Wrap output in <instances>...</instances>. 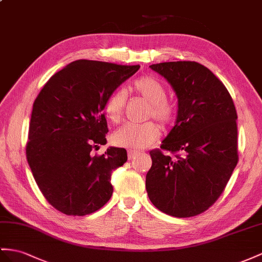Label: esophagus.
<instances>
[{"label":"esophagus","instance_id":"esophagus-1","mask_svg":"<svg viewBox=\"0 0 262 262\" xmlns=\"http://www.w3.org/2000/svg\"><path fill=\"white\" fill-rule=\"evenodd\" d=\"M136 155H137V151H135V150H128V151H127V156H128L129 160H132L133 158H135Z\"/></svg>","mask_w":262,"mask_h":262}]
</instances>
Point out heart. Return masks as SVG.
Returning <instances> with one entry per match:
<instances>
[{"instance_id": "heart-1", "label": "heart", "mask_w": 262, "mask_h": 262, "mask_svg": "<svg viewBox=\"0 0 262 262\" xmlns=\"http://www.w3.org/2000/svg\"><path fill=\"white\" fill-rule=\"evenodd\" d=\"M132 89L150 104L149 117L156 118L163 125H169L175 120L177 115L176 108L167 100V91L159 80L151 76H142L134 80ZM125 105L126 96L124 92H113L106 98L104 104L106 118L114 124L120 122L124 115ZM159 136L160 130L156 123H127L114 133L113 143L125 148L142 149L157 140Z\"/></svg>"}]
</instances>
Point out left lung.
<instances>
[{
    "instance_id": "obj_1",
    "label": "left lung",
    "mask_w": 262,
    "mask_h": 262,
    "mask_svg": "<svg viewBox=\"0 0 262 262\" xmlns=\"http://www.w3.org/2000/svg\"><path fill=\"white\" fill-rule=\"evenodd\" d=\"M149 67L175 91L178 113L162 150L149 152L146 190L160 211L197 216L216 203L238 163L236 107L223 82L204 65L180 61Z\"/></svg>"
}]
</instances>
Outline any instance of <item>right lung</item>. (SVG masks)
<instances>
[{
	"label": "right lung",
	"mask_w": 262,
	"mask_h": 262,
	"mask_svg": "<svg viewBox=\"0 0 262 262\" xmlns=\"http://www.w3.org/2000/svg\"><path fill=\"white\" fill-rule=\"evenodd\" d=\"M139 65L78 59L53 75L33 104L26 158L49 203L69 216L100 209L112 197L113 170L127 162L124 148L106 144V98Z\"/></svg>",
	"instance_id": "obj_1"
}]
</instances>
